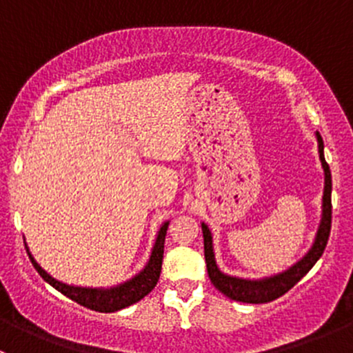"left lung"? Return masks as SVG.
I'll use <instances>...</instances> for the list:
<instances>
[{
  "mask_svg": "<svg viewBox=\"0 0 353 353\" xmlns=\"http://www.w3.org/2000/svg\"><path fill=\"white\" fill-rule=\"evenodd\" d=\"M319 145V159H321L323 169H325V196H323V219L321 225H319L318 236H316L314 245L311 251L297 263L292 266L287 272L280 273L276 276H270L265 280H243L234 279V276L223 275L219 270L215 263V254H213V244H212V234H210L208 227L201 223L203 229V244H205V261L206 270H208V276L212 283L215 285L216 290L222 292L229 299L237 302H245V304H266L275 299L282 297L287 294L312 266L316 265L319 258H321L323 251H325L326 244H328L330 230H331V172L330 165L326 163L325 154H323V138L321 134L316 133Z\"/></svg>",
  "mask_w": 353,
  "mask_h": 353,
  "instance_id": "left-lung-1",
  "label": "left lung"
}]
</instances>
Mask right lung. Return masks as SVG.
<instances>
[{
  "label": "right lung",
  "mask_w": 353,
  "mask_h": 353,
  "mask_svg": "<svg viewBox=\"0 0 353 353\" xmlns=\"http://www.w3.org/2000/svg\"><path fill=\"white\" fill-rule=\"evenodd\" d=\"M169 222L163 223L159 230V236H157L155 245L152 249V256L148 259L147 266L143 268V272L138 273L134 279H131L130 282L121 283L119 287L108 288V290H102V288H81V287H70L65 283L58 282L52 276H49L41 266L35 263V259L32 258V254L28 252V258H30L32 265L37 270L39 275L56 288V290L61 292L63 295L70 297L71 301L78 302L83 307L92 309V311L99 312H114L119 311V309L128 307V305L134 304L140 299H143L145 295L150 294L154 290V287L159 282L160 270H162V259H163V243H165V234Z\"/></svg>",
  "instance_id": "add662e5"
}]
</instances>
